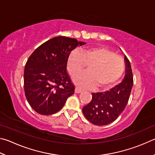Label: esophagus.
<instances>
[{
	"label": "esophagus",
	"mask_w": 155,
	"mask_h": 155,
	"mask_svg": "<svg viewBox=\"0 0 155 155\" xmlns=\"http://www.w3.org/2000/svg\"><path fill=\"white\" fill-rule=\"evenodd\" d=\"M81 92H82V90H81V89H80L78 87L75 88V93H80Z\"/></svg>",
	"instance_id": "1"
}]
</instances>
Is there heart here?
I'll list each match as a JSON object with an SVG mask.
<instances>
[{"mask_svg": "<svg viewBox=\"0 0 155 155\" xmlns=\"http://www.w3.org/2000/svg\"><path fill=\"white\" fill-rule=\"evenodd\" d=\"M89 64L88 71L73 76V82L81 88H90L97 85L100 88L114 84L122 77L125 69L120 56L104 48H89L82 51H73L68 58L67 69L73 75Z\"/></svg>", "mask_w": 155, "mask_h": 155, "instance_id": "1", "label": "heart"}]
</instances>
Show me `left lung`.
<instances>
[{
	"label": "left lung",
	"instance_id": "left-lung-1",
	"mask_svg": "<svg viewBox=\"0 0 155 155\" xmlns=\"http://www.w3.org/2000/svg\"><path fill=\"white\" fill-rule=\"evenodd\" d=\"M126 69L123 82L110 91L93 93L92 100L83 107L82 112L87 120L98 126L107 125L118 118L128 103L134 78L131 63L124 56Z\"/></svg>",
	"mask_w": 155,
	"mask_h": 155
}]
</instances>
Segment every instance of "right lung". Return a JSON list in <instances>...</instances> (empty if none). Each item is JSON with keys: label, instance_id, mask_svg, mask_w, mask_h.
I'll return each instance as SVG.
<instances>
[{"label": "right lung", "instance_id": "1", "mask_svg": "<svg viewBox=\"0 0 155 155\" xmlns=\"http://www.w3.org/2000/svg\"><path fill=\"white\" fill-rule=\"evenodd\" d=\"M84 44L73 38L56 37L43 43L30 56L24 68V92L35 112L41 115L58 112L74 93L67 61L72 50Z\"/></svg>", "mask_w": 155, "mask_h": 155}]
</instances>
